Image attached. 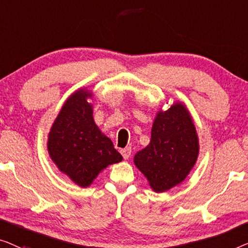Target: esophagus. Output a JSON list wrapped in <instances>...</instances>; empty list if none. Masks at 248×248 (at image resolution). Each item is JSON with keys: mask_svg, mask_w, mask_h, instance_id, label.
Returning a JSON list of instances; mask_svg holds the SVG:
<instances>
[{"mask_svg": "<svg viewBox=\"0 0 248 248\" xmlns=\"http://www.w3.org/2000/svg\"><path fill=\"white\" fill-rule=\"evenodd\" d=\"M121 155H123V157L124 159H128L129 157H130V155H131V148L130 147H127V148L121 149Z\"/></svg>", "mask_w": 248, "mask_h": 248, "instance_id": "obj_1", "label": "esophagus"}]
</instances>
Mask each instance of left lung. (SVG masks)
Here are the masks:
<instances>
[{
	"instance_id": "1",
	"label": "left lung",
	"mask_w": 248,
	"mask_h": 248,
	"mask_svg": "<svg viewBox=\"0 0 248 248\" xmlns=\"http://www.w3.org/2000/svg\"><path fill=\"white\" fill-rule=\"evenodd\" d=\"M198 154V136L192 119L182 103H175L157 113L151 142L135 155L134 160L152 189L164 192L186 179Z\"/></svg>"
}]
</instances>
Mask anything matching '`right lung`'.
Wrapping results in <instances>:
<instances>
[{"instance_id":"1","label":"right lung","mask_w":248,"mask_h":248,"mask_svg":"<svg viewBox=\"0 0 248 248\" xmlns=\"http://www.w3.org/2000/svg\"><path fill=\"white\" fill-rule=\"evenodd\" d=\"M79 90L66 101L48 136V152L58 169L79 186H89L108 165L119 163L123 156L93 120L86 99Z\"/></svg>"}]
</instances>
